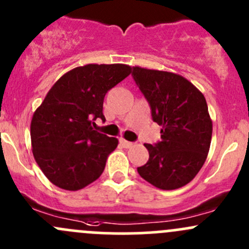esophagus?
Returning a JSON list of instances; mask_svg holds the SVG:
<instances>
[{"mask_svg":"<svg viewBox=\"0 0 249 249\" xmlns=\"http://www.w3.org/2000/svg\"><path fill=\"white\" fill-rule=\"evenodd\" d=\"M120 144H122L123 147H125V148H130V147H132V145H134L135 143L129 142V141H126V140H124V139H120Z\"/></svg>","mask_w":249,"mask_h":249,"instance_id":"1","label":"esophagus"}]
</instances>
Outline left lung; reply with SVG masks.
<instances>
[{"instance_id":"8db88e82","label":"left lung","mask_w":249,"mask_h":249,"mask_svg":"<svg viewBox=\"0 0 249 249\" xmlns=\"http://www.w3.org/2000/svg\"><path fill=\"white\" fill-rule=\"evenodd\" d=\"M135 82L148 100L152 117L162 127L161 141L148 144L140 176L154 187L173 190L194 179L203 166L212 139V119L205 96L177 73L135 66Z\"/></svg>"}]
</instances>
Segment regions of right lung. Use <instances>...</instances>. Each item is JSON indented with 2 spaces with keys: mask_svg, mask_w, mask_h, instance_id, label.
<instances>
[{
  "mask_svg": "<svg viewBox=\"0 0 249 249\" xmlns=\"http://www.w3.org/2000/svg\"><path fill=\"white\" fill-rule=\"evenodd\" d=\"M131 73L124 64H89L54 83L31 120L32 153L44 176L65 190L83 189L104 172L118 139L94 130L104 99Z\"/></svg>",
  "mask_w": 249,
  "mask_h": 249,
  "instance_id": "right-lung-1",
  "label": "right lung"
}]
</instances>
